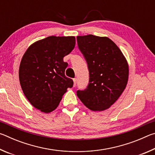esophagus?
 I'll return each instance as SVG.
<instances>
[{"mask_svg": "<svg viewBox=\"0 0 155 155\" xmlns=\"http://www.w3.org/2000/svg\"><path fill=\"white\" fill-rule=\"evenodd\" d=\"M73 81H74V87H75L76 85H77V79L76 78H73Z\"/></svg>", "mask_w": 155, "mask_h": 155, "instance_id": "34e87169", "label": "esophagus"}]
</instances>
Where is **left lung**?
I'll use <instances>...</instances> for the list:
<instances>
[{
	"mask_svg": "<svg viewBox=\"0 0 155 155\" xmlns=\"http://www.w3.org/2000/svg\"><path fill=\"white\" fill-rule=\"evenodd\" d=\"M78 47L87 64L90 80L84 90H77L81 102L92 111L109 108L127 86L128 65L122 51L107 37H77Z\"/></svg>",
	"mask_w": 155,
	"mask_h": 155,
	"instance_id": "obj_1",
	"label": "left lung"
}]
</instances>
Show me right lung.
Instances as JSON below:
<instances>
[{
  "label": "right lung",
  "instance_id": "right-lung-1",
  "mask_svg": "<svg viewBox=\"0 0 155 155\" xmlns=\"http://www.w3.org/2000/svg\"><path fill=\"white\" fill-rule=\"evenodd\" d=\"M74 36H49L31 45L21 60L19 79L26 98L36 109L44 113L55 109L73 86L65 75L68 63L64 57L75 46Z\"/></svg>",
  "mask_w": 155,
  "mask_h": 155
}]
</instances>
